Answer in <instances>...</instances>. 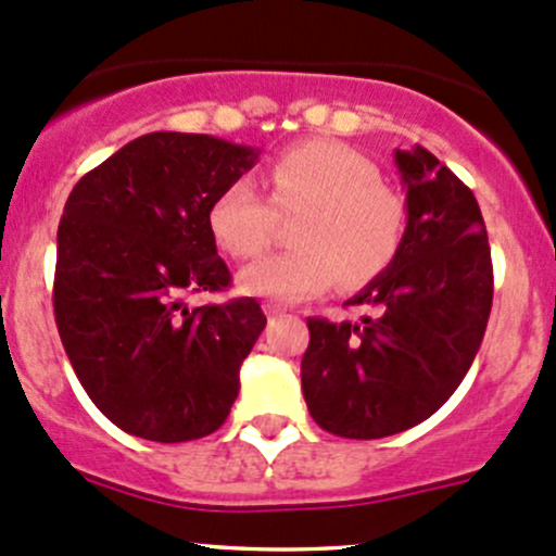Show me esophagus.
Masks as SVG:
<instances>
[{"label": "esophagus", "instance_id": "obj_1", "mask_svg": "<svg viewBox=\"0 0 556 556\" xmlns=\"http://www.w3.org/2000/svg\"><path fill=\"white\" fill-rule=\"evenodd\" d=\"M263 312H266L268 319H274V317H282V314L288 312V308L279 306V303H263Z\"/></svg>", "mask_w": 556, "mask_h": 556}]
</instances>
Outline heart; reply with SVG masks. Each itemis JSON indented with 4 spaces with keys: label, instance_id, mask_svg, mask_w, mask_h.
<instances>
[{
    "label": "heart",
    "instance_id": "b5f03b06",
    "mask_svg": "<svg viewBox=\"0 0 556 556\" xmlns=\"http://www.w3.org/2000/svg\"><path fill=\"white\" fill-rule=\"evenodd\" d=\"M268 200L250 178H233L210 204L215 242L250 258L271 242L277 215H295V250L271 253L239 271V288L268 301H306L341 279L370 282L394 261L405 237V202L381 173L336 140H303L274 156L263 173Z\"/></svg>",
    "mask_w": 556,
    "mask_h": 556
}]
</instances>
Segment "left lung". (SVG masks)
Wrapping results in <instances>:
<instances>
[{
  "label": "left lung",
  "instance_id": "left-lung-1",
  "mask_svg": "<svg viewBox=\"0 0 556 556\" xmlns=\"http://www.w3.org/2000/svg\"><path fill=\"white\" fill-rule=\"evenodd\" d=\"M407 226L394 261L349 303L362 323L308 319L303 396L346 440L400 434L450 400L482 343L493 306L488 231L469 186L431 151L394 154Z\"/></svg>",
  "mask_w": 556,
  "mask_h": 556
}]
</instances>
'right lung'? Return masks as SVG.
Segmentation results:
<instances>
[{"label": "right lung", "mask_w": 556, "mask_h": 556, "mask_svg": "<svg viewBox=\"0 0 556 556\" xmlns=\"http://www.w3.org/2000/svg\"><path fill=\"white\" fill-rule=\"evenodd\" d=\"M258 151L197 132H149L81 175L58 226L55 325L87 396L151 442L224 426L239 367L266 327L255 298L186 306L229 288L210 204Z\"/></svg>", "instance_id": "add662e5"}]
</instances>
